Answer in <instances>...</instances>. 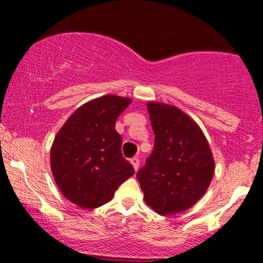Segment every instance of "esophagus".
Instances as JSON below:
<instances>
[{
  "mask_svg": "<svg viewBox=\"0 0 263 263\" xmlns=\"http://www.w3.org/2000/svg\"><path fill=\"white\" fill-rule=\"evenodd\" d=\"M131 164L134 165V170L137 172L138 171V165H140V159H138L137 157H134V158L131 159Z\"/></svg>",
  "mask_w": 263,
  "mask_h": 263,
  "instance_id": "obj_1",
  "label": "esophagus"
}]
</instances>
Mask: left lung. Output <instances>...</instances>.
<instances>
[{"label": "left lung", "instance_id": "left-lung-1", "mask_svg": "<svg viewBox=\"0 0 263 263\" xmlns=\"http://www.w3.org/2000/svg\"><path fill=\"white\" fill-rule=\"evenodd\" d=\"M155 132V148L137 173L143 199L159 215H173L192 208L209 188L214 172L213 152L203 129L179 107L147 102Z\"/></svg>", "mask_w": 263, "mask_h": 263}]
</instances>
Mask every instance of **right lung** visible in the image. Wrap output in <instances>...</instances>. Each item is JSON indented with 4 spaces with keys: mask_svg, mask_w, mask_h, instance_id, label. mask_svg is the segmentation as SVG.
I'll return each instance as SVG.
<instances>
[{
    "mask_svg": "<svg viewBox=\"0 0 263 263\" xmlns=\"http://www.w3.org/2000/svg\"><path fill=\"white\" fill-rule=\"evenodd\" d=\"M132 100L104 95L78 107L60 127L50 148V168L69 201L83 209L108 203L120 184L135 174L122 157L117 117Z\"/></svg>",
    "mask_w": 263,
    "mask_h": 263,
    "instance_id": "add662e5",
    "label": "right lung"
}]
</instances>
